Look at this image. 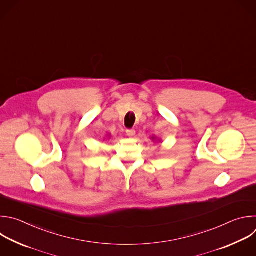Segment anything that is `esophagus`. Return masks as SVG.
<instances>
[{"label":"esophagus","instance_id":"1","mask_svg":"<svg viewBox=\"0 0 256 256\" xmlns=\"http://www.w3.org/2000/svg\"><path fill=\"white\" fill-rule=\"evenodd\" d=\"M126 134L128 136H134V134H136V130H132V128H130V130H126Z\"/></svg>","mask_w":256,"mask_h":256}]
</instances>
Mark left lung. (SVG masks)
Wrapping results in <instances>:
<instances>
[{"label":"left lung","instance_id":"obj_1","mask_svg":"<svg viewBox=\"0 0 256 256\" xmlns=\"http://www.w3.org/2000/svg\"><path fill=\"white\" fill-rule=\"evenodd\" d=\"M152 140H154V138H152Z\"/></svg>","mask_w":256,"mask_h":256}]
</instances>
